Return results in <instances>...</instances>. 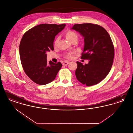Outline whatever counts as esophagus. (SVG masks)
<instances>
[{"mask_svg": "<svg viewBox=\"0 0 133 133\" xmlns=\"http://www.w3.org/2000/svg\"><path fill=\"white\" fill-rule=\"evenodd\" d=\"M69 63V61H66L64 62L63 63V65H64V66H66V65H68Z\"/></svg>", "mask_w": 133, "mask_h": 133, "instance_id": "34e87169", "label": "esophagus"}]
</instances>
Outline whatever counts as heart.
<instances>
[{
	"label": "heart",
	"instance_id": "1",
	"mask_svg": "<svg viewBox=\"0 0 133 133\" xmlns=\"http://www.w3.org/2000/svg\"><path fill=\"white\" fill-rule=\"evenodd\" d=\"M65 37L66 39L69 41H71V40H72L73 39H77V35L76 34V33H75L74 32L72 31H67L65 33ZM59 41V38L57 37L55 41V42H54V45H56L58 43ZM66 57L67 58H72L73 57L72 56V54L69 53V54H68L67 55H66Z\"/></svg>",
	"mask_w": 133,
	"mask_h": 133
}]
</instances>
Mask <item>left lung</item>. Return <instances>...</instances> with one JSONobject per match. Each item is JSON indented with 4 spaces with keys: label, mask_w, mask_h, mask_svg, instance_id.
Listing matches in <instances>:
<instances>
[{
    "label": "left lung",
    "mask_w": 133,
    "mask_h": 133,
    "mask_svg": "<svg viewBox=\"0 0 133 133\" xmlns=\"http://www.w3.org/2000/svg\"><path fill=\"white\" fill-rule=\"evenodd\" d=\"M84 38V46L81 58L88 59L84 65L77 62V80L87 86L102 81L109 73L114 58V48L108 32L101 26L92 23L77 24L71 28Z\"/></svg>",
    "instance_id": "obj_1"
}]
</instances>
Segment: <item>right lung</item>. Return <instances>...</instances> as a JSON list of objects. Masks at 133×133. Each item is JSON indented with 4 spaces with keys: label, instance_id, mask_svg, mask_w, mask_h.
<instances>
[{
    "label": "right lung",
    "instance_id": "obj_1",
    "mask_svg": "<svg viewBox=\"0 0 133 133\" xmlns=\"http://www.w3.org/2000/svg\"><path fill=\"white\" fill-rule=\"evenodd\" d=\"M65 24H42L26 32L19 45V54L23 68L34 82L44 85L53 81L62 64L47 61V52L54 50L55 36Z\"/></svg>",
    "mask_w": 133,
    "mask_h": 133
}]
</instances>
